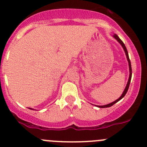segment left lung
<instances>
[{
	"mask_svg": "<svg viewBox=\"0 0 147 147\" xmlns=\"http://www.w3.org/2000/svg\"><path fill=\"white\" fill-rule=\"evenodd\" d=\"M113 37H114L115 40H117V41L118 42L120 43V44L122 45L124 51H125V55H126V58H127V60H128V65H129V72H130V74H129V79H128V83H127L126 84V86H125V89H124L122 95L121 96V97H119V98L118 99V100H116L115 101L113 102L110 103V104L108 105H102V106H98L99 107H100V108H105V107H111V106H113V105L115 104L116 102H118L119 100H121V99L123 98V97H124V96L125 95V94L127 93V92H128V87H129V85H130V82H131V76H132V69H131V61H130V59H129V57H128V51H127V49L126 47H125V45H124V43L123 42L122 40H121V39L118 37V36L117 35V34H114L113 35Z\"/></svg>",
	"mask_w": 147,
	"mask_h": 147,
	"instance_id": "obj_1",
	"label": "left lung"
}]
</instances>
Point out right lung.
<instances>
[{
	"mask_svg": "<svg viewBox=\"0 0 147 147\" xmlns=\"http://www.w3.org/2000/svg\"><path fill=\"white\" fill-rule=\"evenodd\" d=\"M29 109H31V110H33V109H32V108H29Z\"/></svg>",
	"mask_w": 147,
	"mask_h": 147,
	"instance_id": "right-lung-1",
	"label": "right lung"
}]
</instances>
